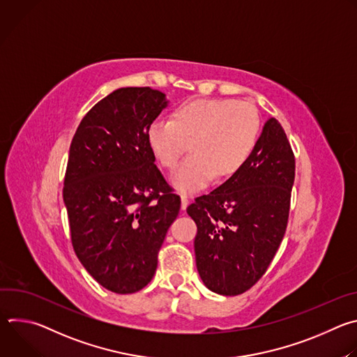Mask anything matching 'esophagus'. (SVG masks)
I'll return each mask as SVG.
<instances>
[{
  "label": "esophagus",
  "instance_id": "1",
  "mask_svg": "<svg viewBox=\"0 0 357 357\" xmlns=\"http://www.w3.org/2000/svg\"><path fill=\"white\" fill-rule=\"evenodd\" d=\"M188 205H189L188 196H186V195H182V196H181V208H182V211H185V209L188 208Z\"/></svg>",
  "mask_w": 357,
  "mask_h": 357
}]
</instances>
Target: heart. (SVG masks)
Returning a JSON list of instances; mask_svg holds the SVG:
<instances>
[{
	"label": "heart",
	"instance_id": "heart-1",
	"mask_svg": "<svg viewBox=\"0 0 357 357\" xmlns=\"http://www.w3.org/2000/svg\"><path fill=\"white\" fill-rule=\"evenodd\" d=\"M259 110L236 98H193L174 109L171 120L152 121L146 145L158 164L172 171L190 143L188 157L172 175L181 192H197L215 176L219 181L237 174L251 157L260 137Z\"/></svg>",
	"mask_w": 357,
	"mask_h": 357
}]
</instances>
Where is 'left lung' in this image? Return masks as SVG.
<instances>
[{
    "mask_svg": "<svg viewBox=\"0 0 357 357\" xmlns=\"http://www.w3.org/2000/svg\"><path fill=\"white\" fill-rule=\"evenodd\" d=\"M294 178L289 141L270 119L244 167L188 206L197 273L211 291L243 294L267 271L287 230Z\"/></svg>",
    "mask_w": 357,
    "mask_h": 357,
    "instance_id": "left-lung-1",
    "label": "left lung"
}]
</instances>
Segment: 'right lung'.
<instances>
[{"instance_id":"right-lung-1","label":"right lung","mask_w":357,"mask_h":357,"mask_svg":"<svg viewBox=\"0 0 357 357\" xmlns=\"http://www.w3.org/2000/svg\"><path fill=\"white\" fill-rule=\"evenodd\" d=\"M167 106L160 90L117 89L83 117L70 144L63 202L73 250L116 294L137 292L152 280L181 209L145 139Z\"/></svg>"}]
</instances>
